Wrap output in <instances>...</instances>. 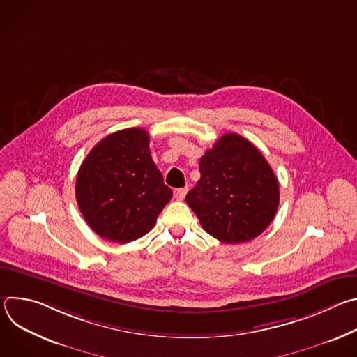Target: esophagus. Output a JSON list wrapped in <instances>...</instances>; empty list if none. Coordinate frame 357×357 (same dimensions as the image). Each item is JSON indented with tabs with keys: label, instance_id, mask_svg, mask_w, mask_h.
Returning <instances> with one entry per match:
<instances>
[{
	"label": "esophagus",
	"instance_id": "obj_1",
	"mask_svg": "<svg viewBox=\"0 0 357 357\" xmlns=\"http://www.w3.org/2000/svg\"><path fill=\"white\" fill-rule=\"evenodd\" d=\"M186 193H188V188L176 189V190H175V197H176L178 200H183V197L186 196Z\"/></svg>",
	"mask_w": 357,
	"mask_h": 357
}]
</instances>
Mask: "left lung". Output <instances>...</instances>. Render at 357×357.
Here are the masks:
<instances>
[{
	"mask_svg": "<svg viewBox=\"0 0 357 357\" xmlns=\"http://www.w3.org/2000/svg\"><path fill=\"white\" fill-rule=\"evenodd\" d=\"M199 171L186 203L206 233L237 244L270 226L280 203L278 179L248 139L234 132L222 135L200 158Z\"/></svg>",
	"mask_w": 357,
	"mask_h": 357,
	"instance_id": "8db88e82",
	"label": "left lung"
}]
</instances>
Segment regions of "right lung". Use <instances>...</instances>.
<instances>
[{
  "label": "right lung",
  "instance_id": "right-lung-1",
  "mask_svg": "<svg viewBox=\"0 0 357 357\" xmlns=\"http://www.w3.org/2000/svg\"><path fill=\"white\" fill-rule=\"evenodd\" d=\"M171 197L144 128L120 130L101 139L76 178V200L84 220L101 238L114 243L146 234Z\"/></svg>",
  "mask_w": 357,
  "mask_h": 357
}]
</instances>
